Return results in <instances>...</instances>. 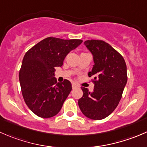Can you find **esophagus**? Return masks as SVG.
<instances>
[{"instance_id": "34e87169", "label": "esophagus", "mask_w": 147, "mask_h": 147, "mask_svg": "<svg viewBox=\"0 0 147 147\" xmlns=\"http://www.w3.org/2000/svg\"><path fill=\"white\" fill-rule=\"evenodd\" d=\"M72 88H76V87H78V84H76V83H72Z\"/></svg>"}]
</instances>
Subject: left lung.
Masks as SVG:
<instances>
[{"mask_svg": "<svg viewBox=\"0 0 147 147\" xmlns=\"http://www.w3.org/2000/svg\"><path fill=\"white\" fill-rule=\"evenodd\" d=\"M93 55L94 65L89 77H94L92 92L82 87L83 96L78 100L82 114L90 119L100 120L109 116L117 107L127 82V65L122 56L103 40L84 42Z\"/></svg>", "mask_w": 147, "mask_h": 147, "instance_id": "left-lung-1", "label": "left lung"}]
</instances>
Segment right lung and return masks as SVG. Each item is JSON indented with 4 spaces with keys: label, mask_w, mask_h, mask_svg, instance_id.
<instances>
[{
    "label": "right lung",
    "mask_w": 147,
    "mask_h": 147,
    "mask_svg": "<svg viewBox=\"0 0 147 147\" xmlns=\"http://www.w3.org/2000/svg\"><path fill=\"white\" fill-rule=\"evenodd\" d=\"M82 42V40L49 37L26 53L19 80L25 102L37 116L50 118L60 111L72 84L67 80L57 83L55 67L63 66L67 55Z\"/></svg>",
    "instance_id": "add662e5"
}]
</instances>
